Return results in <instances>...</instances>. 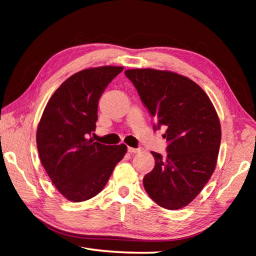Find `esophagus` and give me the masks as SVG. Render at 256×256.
<instances>
[{
	"mask_svg": "<svg viewBox=\"0 0 256 256\" xmlns=\"http://www.w3.org/2000/svg\"><path fill=\"white\" fill-rule=\"evenodd\" d=\"M128 151L130 154H136V152H141L142 148H132V146H128Z\"/></svg>",
	"mask_w": 256,
	"mask_h": 256,
	"instance_id": "1",
	"label": "esophagus"
}]
</instances>
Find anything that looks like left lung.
I'll return each mask as SVG.
<instances>
[{
    "label": "left lung",
    "instance_id": "1",
    "mask_svg": "<svg viewBox=\"0 0 256 256\" xmlns=\"http://www.w3.org/2000/svg\"><path fill=\"white\" fill-rule=\"evenodd\" d=\"M125 76L154 118V128H167V154L151 151L154 167L144 177L146 192L164 209H180L198 196L216 168L222 141L218 115L188 78L154 68L126 70Z\"/></svg>",
    "mask_w": 256,
    "mask_h": 256
}]
</instances>
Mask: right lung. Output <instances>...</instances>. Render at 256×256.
<instances>
[{
  "label": "right lung",
  "mask_w": 256,
  "mask_h": 256,
  "mask_svg": "<svg viewBox=\"0 0 256 256\" xmlns=\"http://www.w3.org/2000/svg\"><path fill=\"white\" fill-rule=\"evenodd\" d=\"M122 66L86 68L60 84L37 128V149L52 183L62 196L82 202L100 192L126 152L88 138L96 130L98 102Z\"/></svg>",
  "instance_id": "add662e5"
}]
</instances>
